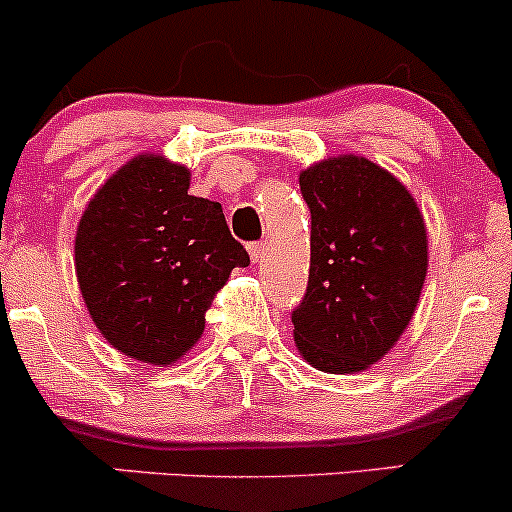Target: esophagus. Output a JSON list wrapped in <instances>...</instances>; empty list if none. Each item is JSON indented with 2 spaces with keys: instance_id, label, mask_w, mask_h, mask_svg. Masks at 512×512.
Masks as SVG:
<instances>
[{
  "instance_id": "esophagus-1",
  "label": "esophagus",
  "mask_w": 512,
  "mask_h": 512,
  "mask_svg": "<svg viewBox=\"0 0 512 512\" xmlns=\"http://www.w3.org/2000/svg\"><path fill=\"white\" fill-rule=\"evenodd\" d=\"M248 252H250V260L252 262H262V257H264V252H267V243H262V240H260V243H250L248 245Z\"/></svg>"
}]
</instances>
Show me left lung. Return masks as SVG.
I'll return each instance as SVG.
<instances>
[{"label": "left lung", "instance_id": "left-lung-1", "mask_svg": "<svg viewBox=\"0 0 512 512\" xmlns=\"http://www.w3.org/2000/svg\"><path fill=\"white\" fill-rule=\"evenodd\" d=\"M300 190L312 233L295 348L319 372H365L415 315L429 267L424 217L396 176L357 155L307 166Z\"/></svg>", "mask_w": 512, "mask_h": 512}]
</instances>
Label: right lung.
Here are the masks:
<instances>
[{
	"mask_svg": "<svg viewBox=\"0 0 512 512\" xmlns=\"http://www.w3.org/2000/svg\"><path fill=\"white\" fill-rule=\"evenodd\" d=\"M188 188V166L145 152L97 188L78 221L76 276L92 322L147 365L181 360L214 295L250 264L219 202Z\"/></svg>",
	"mask_w": 512,
	"mask_h": 512,
	"instance_id": "obj_1",
	"label": "right lung"
}]
</instances>
